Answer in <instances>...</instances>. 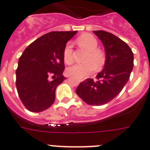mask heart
<instances>
[{"instance_id":"obj_1","label":"heart","mask_w":150,"mask_h":150,"mask_svg":"<svg viewBox=\"0 0 150 150\" xmlns=\"http://www.w3.org/2000/svg\"><path fill=\"white\" fill-rule=\"evenodd\" d=\"M77 43L81 47H83L88 51L86 55L85 64H77L69 67L67 73L71 75H75L79 78H85L94 72L95 66L100 68L105 63V54L103 51L98 48V44L94 35L91 34H83L77 39ZM63 57L65 63L71 64L74 61L73 58V48L71 44H66L63 52Z\"/></svg>"}]
</instances>
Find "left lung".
Wrapping results in <instances>:
<instances>
[{"mask_svg":"<svg viewBox=\"0 0 150 150\" xmlns=\"http://www.w3.org/2000/svg\"><path fill=\"white\" fill-rule=\"evenodd\" d=\"M106 51L104 68L96 80L86 79L76 89L79 97L88 105L101 106L115 98L128 82L134 65V54L128 44L112 33L94 31Z\"/></svg>","mask_w":150,"mask_h":150,"instance_id":"left-lung-1","label":"left lung"}]
</instances>
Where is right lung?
<instances>
[{"label": "right lung", "instance_id": "obj_1", "mask_svg": "<svg viewBox=\"0 0 150 150\" xmlns=\"http://www.w3.org/2000/svg\"><path fill=\"white\" fill-rule=\"evenodd\" d=\"M77 31L51 32L29 44L19 59L16 86L24 106L31 112H41L55 102V89L63 76V52Z\"/></svg>", "mask_w": 150, "mask_h": 150}]
</instances>
